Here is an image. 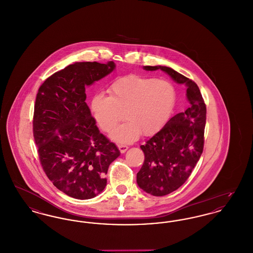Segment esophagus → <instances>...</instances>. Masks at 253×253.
<instances>
[{"mask_svg":"<svg viewBox=\"0 0 253 253\" xmlns=\"http://www.w3.org/2000/svg\"><path fill=\"white\" fill-rule=\"evenodd\" d=\"M118 147H119V149H120V151H121V154H124L127 150H128V146L125 144H119L118 145Z\"/></svg>","mask_w":253,"mask_h":253,"instance_id":"esophagus-1","label":"esophagus"}]
</instances>
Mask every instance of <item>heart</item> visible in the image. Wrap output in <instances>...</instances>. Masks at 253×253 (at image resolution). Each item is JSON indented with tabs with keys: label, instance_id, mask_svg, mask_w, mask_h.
Segmentation results:
<instances>
[{
	"label": "heart",
	"instance_id": "b5f03b06",
	"mask_svg": "<svg viewBox=\"0 0 253 253\" xmlns=\"http://www.w3.org/2000/svg\"><path fill=\"white\" fill-rule=\"evenodd\" d=\"M109 93L110 96H94L91 110L105 132L115 128L124 112L127 121L111 132V137L119 142L132 141L141 132L149 135L160 130L175 101V90L169 82L139 75L118 79Z\"/></svg>",
	"mask_w": 253,
	"mask_h": 253
}]
</instances>
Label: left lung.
<instances>
[{"label":"left lung","mask_w":253,"mask_h":253,"mask_svg":"<svg viewBox=\"0 0 253 253\" xmlns=\"http://www.w3.org/2000/svg\"><path fill=\"white\" fill-rule=\"evenodd\" d=\"M162 70L178 84L187 86L189 108L169 119L165 126L140 148L144 163L136 174L140 189L155 196L176 191L191 175L203 153L207 109L197 84L167 66H144Z\"/></svg>","instance_id":"8db88e82"}]
</instances>
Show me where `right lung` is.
<instances>
[{
    "mask_svg": "<svg viewBox=\"0 0 253 253\" xmlns=\"http://www.w3.org/2000/svg\"><path fill=\"white\" fill-rule=\"evenodd\" d=\"M116 68L114 61L75 62L50 76L37 94L33 134L41 164L54 186L76 199L101 193L121 152L96 127L85 87Z\"/></svg>",
    "mask_w": 253,
    "mask_h": 253,
    "instance_id": "1",
    "label": "right lung"
}]
</instances>
